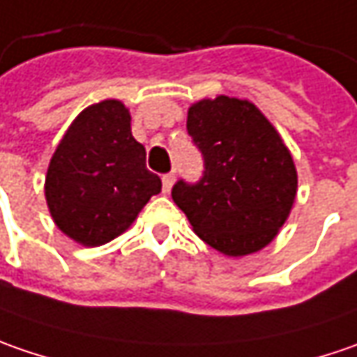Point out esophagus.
I'll list each match as a JSON object with an SVG mask.
<instances>
[{
  "mask_svg": "<svg viewBox=\"0 0 357 357\" xmlns=\"http://www.w3.org/2000/svg\"><path fill=\"white\" fill-rule=\"evenodd\" d=\"M174 179H176V174H165L162 178V185H163V192L165 194H169V190H172V185H174Z\"/></svg>",
  "mask_w": 357,
  "mask_h": 357,
  "instance_id": "34e87169",
  "label": "esophagus"
}]
</instances>
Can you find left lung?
I'll list each match as a JSON object with an SVG mask.
<instances>
[{"mask_svg": "<svg viewBox=\"0 0 357 357\" xmlns=\"http://www.w3.org/2000/svg\"><path fill=\"white\" fill-rule=\"evenodd\" d=\"M204 160L197 181L178 179L172 197L195 234L225 256L268 245L289 215L298 174L282 137L254 103L220 96L188 112Z\"/></svg>", "mask_w": 357, "mask_h": 357, "instance_id": "obj_1", "label": "left lung"}]
</instances>
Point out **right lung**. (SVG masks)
Instances as JSON below:
<instances>
[{
  "mask_svg": "<svg viewBox=\"0 0 357 357\" xmlns=\"http://www.w3.org/2000/svg\"><path fill=\"white\" fill-rule=\"evenodd\" d=\"M130 121L116 100L89 105L50 162L45 197L52 218L84 245L117 238L162 190V179L146 167V148L133 139Z\"/></svg>",
  "mask_w": 357,
  "mask_h": 357,
  "instance_id": "obj_1",
  "label": "right lung"
}]
</instances>
